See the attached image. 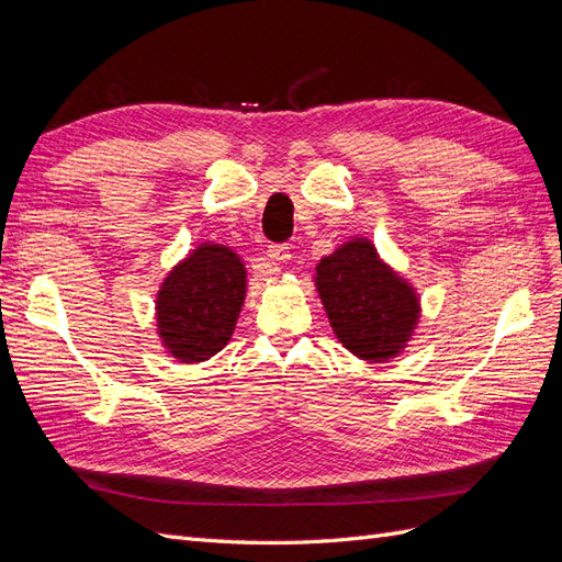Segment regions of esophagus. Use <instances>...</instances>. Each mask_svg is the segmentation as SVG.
<instances>
[{"instance_id": "1", "label": "esophagus", "mask_w": 562, "mask_h": 562, "mask_svg": "<svg viewBox=\"0 0 562 562\" xmlns=\"http://www.w3.org/2000/svg\"><path fill=\"white\" fill-rule=\"evenodd\" d=\"M267 258L271 260V267H269V274H279V265L291 260V248H288L285 244H271L269 250H267Z\"/></svg>"}]
</instances>
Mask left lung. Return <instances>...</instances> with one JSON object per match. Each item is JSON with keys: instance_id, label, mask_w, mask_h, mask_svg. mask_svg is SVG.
<instances>
[{"instance_id": "8db88e82", "label": "left lung", "mask_w": 562, "mask_h": 562, "mask_svg": "<svg viewBox=\"0 0 562 562\" xmlns=\"http://www.w3.org/2000/svg\"><path fill=\"white\" fill-rule=\"evenodd\" d=\"M314 281L337 339L363 361L394 359L417 328L415 288L380 260L368 239H351L323 258Z\"/></svg>"}]
</instances>
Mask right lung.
Wrapping results in <instances>:
<instances>
[{
  "instance_id": "obj_1",
  "label": "right lung",
  "mask_w": 562,
  "mask_h": 562,
  "mask_svg": "<svg viewBox=\"0 0 562 562\" xmlns=\"http://www.w3.org/2000/svg\"><path fill=\"white\" fill-rule=\"evenodd\" d=\"M246 300V267L220 244H201L161 283L157 330L180 363H201L223 349Z\"/></svg>"
}]
</instances>
